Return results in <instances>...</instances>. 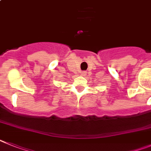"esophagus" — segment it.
Wrapping results in <instances>:
<instances>
[{
  "instance_id": "esophagus-1",
  "label": "esophagus",
  "mask_w": 151,
  "mask_h": 151,
  "mask_svg": "<svg viewBox=\"0 0 151 151\" xmlns=\"http://www.w3.org/2000/svg\"><path fill=\"white\" fill-rule=\"evenodd\" d=\"M86 73H87V72H86V71H82L81 73V76H85L86 74Z\"/></svg>"
}]
</instances>
